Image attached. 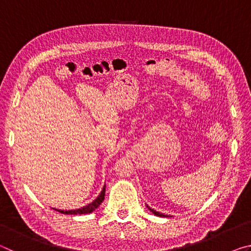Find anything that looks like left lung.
I'll use <instances>...</instances> for the list:
<instances>
[{
    "label": "left lung",
    "mask_w": 251,
    "mask_h": 251,
    "mask_svg": "<svg viewBox=\"0 0 251 251\" xmlns=\"http://www.w3.org/2000/svg\"><path fill=\"white\" fill-rule=\"evenodd\" d=\"M147 207H148V206H147ZM148 208H150V207H148ZM150 210H151L154 215H156V216H159V217H167V216H165L164 214H160V212L156 211V210H154V209H151V208H150Z\"/></svg>",
    "instance_id": "obj_1"
}]
</instances>
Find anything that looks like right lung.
<instances>
[{"mask_svg": "<svg viewBox=\"0 0 251 251\" xmlns=\"http://www.w3.org/2000/svg\"><path fill=\"white\" fill-rule=\"evenodd\" d=\"M105 187H103V190H101V193L99 195V197H97L94 201L88 203L87 206L79 208V209H72V210H61V209H54L57 210L58 212H61V214H64V215H83V214H91V212L94 211L97 207H99L101 202L104 201V197H105Z\"/></svg>", "mask_w": 251, "mask_h": 251, "instance_id": "1", "label": "right lung"}]
</instances>
